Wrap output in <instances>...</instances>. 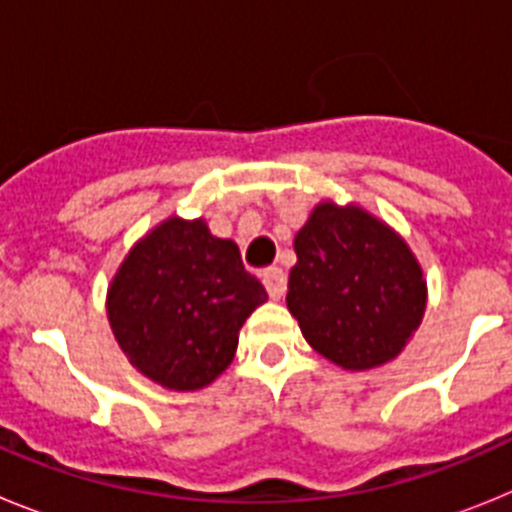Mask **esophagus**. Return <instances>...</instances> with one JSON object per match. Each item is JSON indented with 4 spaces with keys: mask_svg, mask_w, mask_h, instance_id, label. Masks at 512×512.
Wrapping results in <instances>:
<instances>
[{
    "mask_svg": "<svg viewBox=\"0 0 512 512\" xmlns=\"http://www.w3.org/2000/svg\"><path fill=\"white\" fill-rule=\"evenodd\" d=\"M264 287L269 292L271 300H282L284 292H287V277L279 266H271L264 271Z\"/></svg>",
    "mask_w": 512,
    "mask_h": 512,
    "instance_id": "esophagus-1",
    "label": "esophagus"
}]
</instances>
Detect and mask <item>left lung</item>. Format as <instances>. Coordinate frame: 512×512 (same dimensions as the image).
Returning a JSON list of instances; mask_svg holds the SVG:
<instances>
[{"mask_svg":"<svg viewBox=\"0 0 512 512\" xmlns=\"http://www.w3.org/2000/svg\"><path fill=\"white\" fill-rule=\"evenodd\" d=\"M287 307L320 356L346 372L397 359L428 302L423 266L395 228L359 205L323 200L295 235Z\"/></svg>","mask_w":512,"mask_h":512,"instance_id":"left-lung-1","label":"left lung"}]
</instances>
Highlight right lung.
Wrapping results in <instances>:
<instances>
[{
	"label": "right lung",
	"mask_w": 512,
	"mask_h": 512,
	"mask_svg": "<svg viewBox=\"0 0 512 512\" xmlns=\"http://www.w3.org/2000/svg\"><path fill=\"white\" fill-rule=\"evenodd\" d=\"M266 300L233 241L212 235L205 217L171 215L117 266L107 287V320L143 377L194 392L228 369L243 323Z\"/></svg>",
	"instance_id": "right-lung-1"
}]
</instances>
